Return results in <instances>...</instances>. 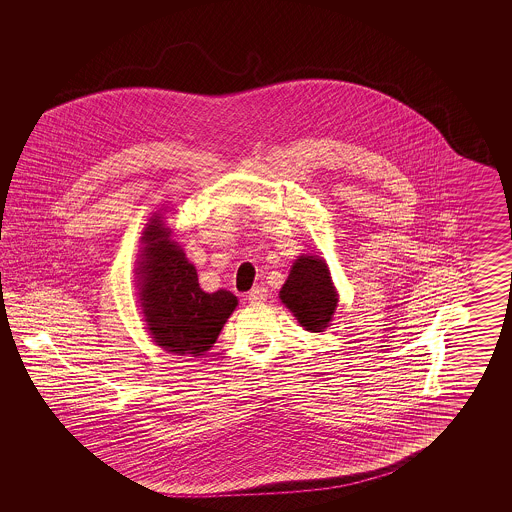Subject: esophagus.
Segmentation results:
<instances>
[{"label":"esophagus","mask_w":512,"mask_h":512,"mask_svg":"<svg viewBox=\"0 0 512 512\" xmlns=\"http://www.w3.org/2000/svg\"><path fill=\"white\" fill-rule=\"evenodd\" d=\"M268 298V291L264 287H253L248 293V300L251 304H263Z\"/></svg>","instance_id":"esophagus-1"}]
</instances>
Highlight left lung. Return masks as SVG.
I'll list each match as a JSON object with an SVG mask.
<instances>
[{"mask_svg":"<svg viewBox=\"0 0 512 512\" xmlns=\"http://www.w3.org/2000/svg\"><path fill=\"white\" fill-rule=\"evenodd\" d=\"M279 298L308 332H323L338 306L330 270L317 255H300L296 259Z\"/></svg>","mask_w":512,"mask_h":512,"instance_id":"obj_1","label":"left lung"}]
</instances>
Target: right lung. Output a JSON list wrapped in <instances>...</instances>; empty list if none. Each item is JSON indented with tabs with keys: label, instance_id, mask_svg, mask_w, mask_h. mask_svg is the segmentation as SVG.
<instances>
[{
	"label": "right lung",
	"instance_id": "1",
	"mask_svg": "<svg viewBox=\"0 0 512 512\" xmlns=\"http://www.w3.org/2000/svg\"><path fill=\"white\" fill-rule=\"evenodd\" d=\"M171 233L161 214L142 231L140 308L155 345L180 357H201L216 343L238 298L225 289L204 293L195 266Z\"/></svg>",
	"mask_w": 512,
	"mask_h": 512
}]
</instances>
